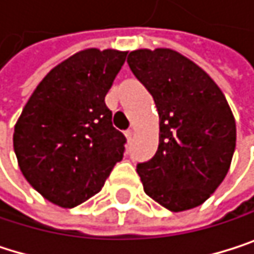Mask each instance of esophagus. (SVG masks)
<instances>
[{
	"mask_svg": "<svg viewBox=\"0 0 254 254\" xmlns=\"http://www.w3.org/2000/svg\"><path fill=\"white\" fill-rule=\"evenodd\" d=\"M134 134H135V132H134V129H128V131H126V132H125L126 138H128L129 141H131V140L134 138Z\"/></svg>",
	"mask_w": 254,
	"mask_h": 254,
	"instance_id": "34e87169",
	"label": "esophagus"
}]
</instances>
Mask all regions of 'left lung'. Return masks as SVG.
Returning a JSON list of instances; mask_svg holds the SVG:
<instances>
[{
	"mask_svg": "<svg viewBox=\"0 0 254 254\" xmlns=\"http://www.w3.org/2000/svg\"><path fill=\"white\" fill-rule=\"evenodd\" d=\"M128 65L155 99L159 146L137 165L144 192L170 211L201 205L226 177L235 152V119L220 87L171 49H140Z\"/></svg>",
	"mask_w": 254,
	"mask_h": 254,
	"instance_id": "8db88e82",
	"label": "left lung"
}]
</instances>
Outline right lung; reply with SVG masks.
Here are the masks:
<instances>
[{
  "mask_svg": "<svg viewBox=\"0 0 254 254\" xmlns=\"http://www.w3.org/2000/svg\"><path fill=\"white\" fill-rule=\"evenodd\" d=\"M126 52L86 49L37 86L14 126L13 147L28 183L47 201L72 208L96 195L122 161L125 135L105 95Z\"/></svg>",
  "mask_w": 254,
  "mask_h": 254,
  "instance_id": "right-lung-1",
  "label": "right lung"
}]
</instances>
